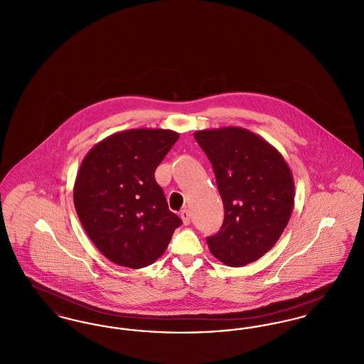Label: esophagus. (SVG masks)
Segmentation results:
<instances>
[{"label": "esophagus", "instance_id": "34e87169", "mask_svg": "<svg viewBox=\"0 0 364 364\" xmlns=\"http://www.w3.org/2000/svg\"><path fill=\"white\" fill-rule=\"evenodd\" d=\"M180 217H181V220H183V223H184V225H188V224H190L191 214L188 208H184V210L180 213Z\"/></svg>", "mask_w": 364, "mask_h": 364}]
</instances>
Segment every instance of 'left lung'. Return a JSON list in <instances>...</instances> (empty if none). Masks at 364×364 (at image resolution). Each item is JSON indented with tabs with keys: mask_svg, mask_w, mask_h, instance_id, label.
Here are the masks:
<instances>
[{
	"mask_svg": "<svg viewBox=\"0 0 364 364\" xmlns=\"http://www.w3.org/2000/svg\"><path fill=\"white\" fill-rule=\"evenodd\" d=\"M193 136L213 165L225 211L221 229L206 237L211 254L232 267L259 259L292 214L288 164L270 143L244 128L205 129Z\"/></svg>",
	"mask_w": 364,
	"mask_h": 364,
	"instance_id": "8db88e82",
	"label": "left lung"
}]
</instances>
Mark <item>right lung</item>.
<instances>
[{"instance_id": "obj_1", "label": "right lung", "mask_w": 364, "mask_h": 364, "mask_svg": "<svg viewBox=\"0 0 364 364\" xmlns=\"http://www.w3.org/2000/svg\"><path fill=\"white\" fill-rule=\"evenodd\" d=\"M177 139L171 129H129L104 139L85 156L73 203L88 237L113 263L131 269L154 263L183 224L154 177Z\"/></svg>"}]
</instances>
